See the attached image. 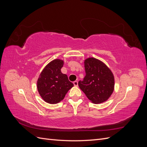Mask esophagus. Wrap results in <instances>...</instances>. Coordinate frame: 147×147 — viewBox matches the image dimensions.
<instances>
[{
	"label": "esophagus",
	"instance_id": "obj_1",
	"mask_svg": "<svg viewBox=\"0 0 147 147\" xmlns=\"http://www.w3.org/2000/svg\"><path fill=\"white\" fill-rule=\"evenodd\" d=\"M73 83L74 84V86H78V82L77 81H74L73 82Z\"/></svg>",
	"mask_w": 147,
	"mask_h": 147
}]
</instances>
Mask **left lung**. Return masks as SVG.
I'll return each mask as SVG.
<instances>
[{"label": "left lung", "instance_id": "obj_1", "mask_svg": "<svg viewBox=\"0 0 147 147\" xmlns=\"http://www.w3.org/2000/svg\"><path fill=\"white\" fill-rule=\"evenodd\" d=\"M86 75L79 81L80 88L94 104L107 100L114 90V77L111 70L102 61L94 57L84 61Z\"/></svg>", "mask_w": 147, "mask_h": 147}]
</instances>
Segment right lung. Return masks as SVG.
<instances>
[{"mask_svg": "<svg viewBox=\"0 0 147 147\" xmlns=\"http://www.w3.org/2000/svg\"><path fill=\"white\" fill-rule=\"evenodd\" d=\"M63 61L55 59L49 63L40 75L37 89L42 99L49 104H55L63 100L74 84L67 75L61 72Z\"/></svg>", "mask_w": 147, "mask_h": 147, "instance_id": "add662e5", "label": "right lung"}]
</instances>
